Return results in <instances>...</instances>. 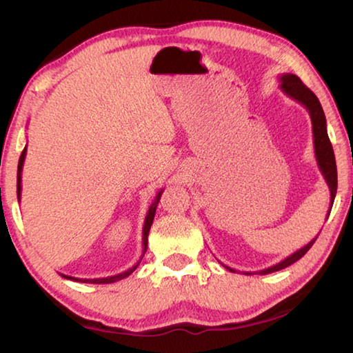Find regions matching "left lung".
<instances>
[{
    "label": "left lung",
    "instance_id": "obj_1",
    "mask_svg": "<svg viewBox=\"0 0 353 353\" xmlns=\"http://www.w3.org/2000/svg\"><path fill=\"white\" fill-rule=\"evenodd\" d=\"M279 81H280V90H282L286 97H290L291 99L297 101L299 104H302L303 107H305L310 118H312L316 162H318L322 176H324L328 188H330V208H328V213H327V218H328V214H330V210H332V205H333V201H334V196H336L338 174H336V162H334L333 148H332L330 140H328V134H327V119L324 115V110H322V105L319 103V99L316 98V94L310 90L307 85H303V82L299 79L296 74L285 73L279 77ZM316 238H313V240L310 241L307 246H303L302 249L296 250L294 254H291L290 256H286L285 260L277 263V265L259 271V274L265 276V274H271V272H276L280 270H285V268H288L290 265H292V263L301 260L302 256L308 252L310 248L313 246ZM225 268L229 271L235 272V270H232V268H229V266H225ZM246 274H252V272H246Z\"/></svg>",
    "mask_w": 353,
    "mask_h": 353
}]
</instances>
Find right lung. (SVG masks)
I'll use <instances>...</instances> for the list:
<instances>
[{"mask_svg":"<svg viewBox=\"0 0 353 353\" xmlns=\"http://www.w3.org/2000/svg\"><path fill=\"white\" fill-rule=\"evenodd\" d=\"M25 159H26V146L25 149H23V152L20 155V160H19V171H17V198H19V202H20V198H21V171H23V165H25ZM163 190H160L157 196H155L154 202L151 204V207H149L148 210V214L145 218V225H143V255H145L146 249H148V235H149V230H151V225H152V221H154V214H155V208H157V204L160 201V196H162ZM141 255V259H143ZM141 259L139 260V263L137 265H134L132 268H129L128 271L124 272H119V274H115V276H110V277H103V279H77V277H71V276H65V274H61V276L63 279H68V280H73V282H79V283H97V285H104V283H113V282H118V280H123L126 279L128 276H130L137 268H139Z\"/></svg>","mask_w":353,"mask_h":353,"instance_id":"1","label":"right lung"}]
</instances>
